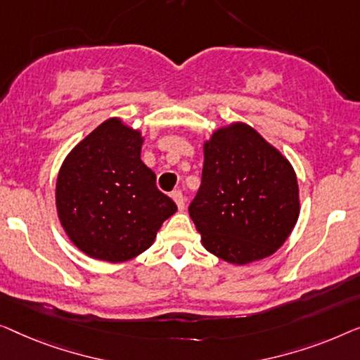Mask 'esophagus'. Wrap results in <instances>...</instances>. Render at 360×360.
<instances>
[{
	"mask_svg": "<svg viewBox=\"0 0 360 360\" xmlns=\"http://www.w3.org/2000/svg\"><path fill=\"white\" fill-rule=\"evenodd\" d=\"M171 197H173V200L176 202V205H178L179 210H184V205H186V200H184V195H182L181 191H174L173 194H171Z\"/></svg>",
	"mask_w": 360,
	"mask_h": 360,
	"instance_id": "obj_1",
	"label": "esophagus"
}]
</instances>
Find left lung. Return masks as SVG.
Returning <instances> with one entry per match:
<instances>
[{"label": "left lung", "mask_w": 360, "mask_h": 360, "mask_svg": "<svg viewBox=\"0 0 360 360\" xmlns=\"http://www.w3.org/2000/svg\"><path fill=\"white\" fill-rule=\"evenodd\" d=\"M212 255L245 266L274 255L300 215L293 166L259 131L231 122L204 141V169L189 205Z\"/></svg>", "instance_id": "8db88e82"}]
</instances>
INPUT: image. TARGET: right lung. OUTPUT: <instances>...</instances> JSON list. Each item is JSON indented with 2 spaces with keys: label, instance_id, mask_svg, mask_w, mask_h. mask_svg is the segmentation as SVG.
I'll list each match as a JSON object with an SVG mask.
<instances>
[{
  "label": "right lung",
  "instance_id": "obj_1",
  "mask_svg": "<svg viewBox=\"0 0 360 360\" xmlns=\"http://www.w3.org/2000/svg\"><path fill=\"white\" fill-rule=\"evenodd\" d=\"M143 135L120 117L98 125L60 166L55 204L60 225L86 256L124 262L148 250L178 210L140 160Z\"/></svg>",
  "mask_w": 360,
  "mask_h": 360
}]
</instances>
